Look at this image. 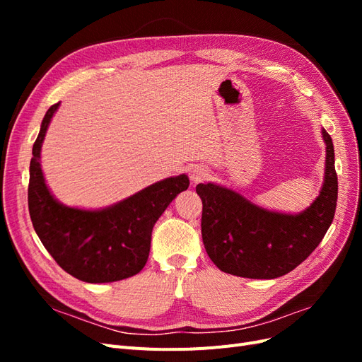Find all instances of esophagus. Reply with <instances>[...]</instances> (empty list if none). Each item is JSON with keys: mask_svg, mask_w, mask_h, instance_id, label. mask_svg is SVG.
I'll list each match as a JSON object with an SVG mask.
<instances>
[{"mask_svg": "<svg viewBox=\"0 0 362 362\" xmlns=\"http://www.w3.org/2000/svg\"><path fill=\"white\" fill-rule=\"evenodd\" d=\"M206 175L208 173H206V170L204 168L196 166V168H193L190 170V180H192L193 184H198V182H201V181H204L206 178Z\"/></svg>", "mask_w": 362, "mask_h": 362, "instance_id": "1", "label": "esophagus"}]
</instances>
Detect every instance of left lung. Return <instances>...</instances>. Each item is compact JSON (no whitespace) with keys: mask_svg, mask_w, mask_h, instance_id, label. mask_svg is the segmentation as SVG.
I'll list each match as a JSON object with an SVG mask.
<instances>
[{"mask_svg":"<svg viewBox=\"0 0 362 362\" xmlns=\"http://www.w3.org/2000/svg\"><path fill=\"white\" fill-rule=\"evenodd\" d=\"M326 166L322 190L299 214L269 211L213 182L198 184L202 240L208 257L225 273L250 279L287 275L319 246L335 214L338 181L332 139L322 129Z\"/></svg>","mask_w":362,"mask_h":362,"instance_id":"obj_1","label":"left lung"}]
</instances>
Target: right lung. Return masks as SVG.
I'll return each instance as SVG.
<instances>
[{
    "instance_id": "obj_1",
    "label": "right lung",
    "mask_w": 362,
    "mask_h": 362,
    "mask_svg": "<svg viewBox=\"0 0 362 362\" xmlns=\"http://www.w3.org/2000/svg\"><path fill=\"white\" fill-rule=\"evenodd\" d=\"M59 105L48 108L33 145L28 210L35 231L57 264L76 279L101 284L134 276L148 261L152 228L177 194L189 189V177L158 181L101 210L60 204L40 168L43 139Z\"/></svg>"
}]
</instances>
